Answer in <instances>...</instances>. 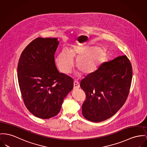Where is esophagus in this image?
Listing matches in <instances>:
<instances>
[{
    "mask_svg": "<svg viewBox=\"0 0 147 147\" xmlns=\"http://www.w3.org/2000/svg\"><path fill=\"white\" fill-rule=\"evenodd\" d=\"M80 88V84L78 81H75L74 82V89H78Z\"/></svg>",
    "mask_w": 147,
    "mask_h": 147,
    "instance_id": "34e87169",
    "label": "esophagus"
}]
</instances>
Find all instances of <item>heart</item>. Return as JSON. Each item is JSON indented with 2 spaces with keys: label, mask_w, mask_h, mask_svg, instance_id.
Segmentation results:
<instances>
[{
  "label": "heart",
  "mask_w": 147,
  "mask_h": 147,
  "mask_svg": "<svg viewBox=\"0 0 147 147\" xmlns=\"http://www.w3.org/2000/svg\"><path fill=\"white\" fill-rule=\"evenodd\" d=\"M86 51L78 47L69 50L63 49L56 59L59 69L63 74H69L74 65V58H76V66L81 74L88 75L96 71L102 65L105 58V52L98 48L92 53L86 54Z\"/></svg>",
  "instance_id": "b5f03b06"
}]
</instances>
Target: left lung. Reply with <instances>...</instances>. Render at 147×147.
<instances>
[{
  "label": "left lung",
  "instance_id": "left-lung-1",
  "mask_svg": "<svg viewBox=\"0 0 147 147\" xmlns=\"http://www.w3.org/2000/svg\"><path fill=\"white\" fill-rule=\"evenodd\" d=\"M132 76L131 64L124 55L105 62L83 78L80 87L86 94L82 107L84 117L100 122L115 114L127 99Z\"/></svg>",
  "mask_w": 147,
  "mask_h": 147
}]
</instances>
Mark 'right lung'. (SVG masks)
<instances>
[{
    "mask_svg": "<svg viewBox=\"0 0 147 147\" xmlns=\"http://www.w3.org/2000/svg\"><path fill=\"white\" fill-rule=\"evenodd\" d=\"M57 38L38 37L24 49L18 63V80L23 102L30 112L40 119L57 115L74 80L59 73L55 62Z\"/></svg>",
    "mask_w": 147,
    "mask_h": 147,
    "instance_id": "add662e5",
    "label": "right lung"
}]
</instances>
